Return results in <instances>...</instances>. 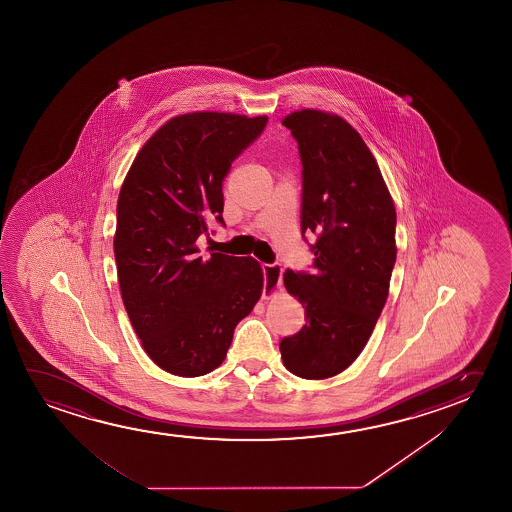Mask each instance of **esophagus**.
<instances>
[{"mask_svg": "<svg viewBox=\"0 0 512 512\" xmlns=\"http://www.w3.org/2000/svg\"><path fill=\"white\" fill-rule=\"evenodd\" d=\"M262 273H264V292H262V296L269 298V294L282 289V266L280 264H264Z\"/></svg>", "mask_w": 512, "mask_h": 512, "instance_id": "34e87169", "label": "esophagus"}]
</instances>
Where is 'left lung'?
I'll use <instances>...</instances> for the list:
<instances>
[{"label":"left lung","mask_w":512,"mask_h":512,"mask_svg":"<svg viewBox=\"0 0 512 512\" xmlns=\"http://www.w3.org/2000/svg\"><path fill=\"white\" fill-rule=\"evenodd\" d=\"M282 124L303 165L301 234L318 239L310 245L314 273H284L307 324L282 339L280 353L299 378L326 379L358 358L385 307L397 216L376 159L344 118L301 110Z\"/></svg>","instance_id":"obj_1"}]
</instances>
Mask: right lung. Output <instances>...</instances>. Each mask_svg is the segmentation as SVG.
I'll return each instance as SVG.
<instances>
[{"mask_svg": "<svg viewBox=\"0 0 512 512\" xmlns=\"http://www.w3.org/2000/svg\"><path fill=\"white\" fill-rule=\"evenodd\" d=\"M268 117L186 113L152 134L120 188L113 239L120 294L145 353L197 378L220 367L237 323L259 301L252 257L198 255L197 239L223 221V181Z\"/></svg>", "mask_w": 512, "mask_h": 512, "instance_id": "1", "label": "right lung"}]
</instances>
